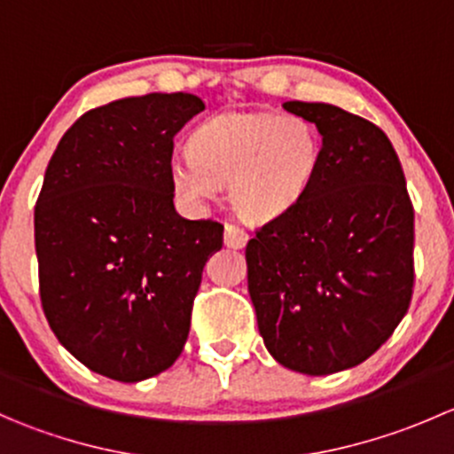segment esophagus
I'll list each match as a JSON object with an SVG mask.
<instances>
[{
    "mask_svg": "<svg viewBox=\"0 0 454 454\" xmlns=\"http://www.w3.org/2000/svg\"><path fill=\"white\" fill-rule=\"evenodd\" d=\"M223 241H226L228 248H244L246 241H248V232L239 223L231 222L226 223V231H223Z\"/></svg>",
    "mask_w": 454,
    "mask_h": 454,
    "instance_id": "esophagus-1",
    "label": "esophagus"
}]
</instances>
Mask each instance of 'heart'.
Listing matches in <instances>:
<instances>
[{
  "instance_id": "b5f03b06",
  "label": "heart",
  "mask_w": 454,
  "mask_h": 454,
  "mask_svg": "<svg viewBox=\"0 0 454 454\" xmlns=\"http://www.w3.org/2000/svg\"><path fill=\"white\" fill-rule=\"evenodd\" d=\"M191 160L171 164L180 198L204 201L231 184L232 204L244 217L286 213L312 184L323 142L309 121L278 114H223L198 127Z\"/></svg>"
}]
</instances>
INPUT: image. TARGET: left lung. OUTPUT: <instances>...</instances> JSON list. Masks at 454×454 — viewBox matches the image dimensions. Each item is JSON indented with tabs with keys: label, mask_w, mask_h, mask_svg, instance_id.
<instances>
[{
	"label": "left lung",
	"mask_w": 454,
	"mask_h": 454,
	"mask_svg": "<svg viewBox=\"0 0 454 454\" xmlns=\"http://www.w3.org/2000/svg\"><path fill=\"white\" fill-rule=\"evenodd\" d=\"M323 136L303 198L254 231L248 290L265 347L283 367L329 375L393 336L415 286V210L391 140L327 103H283Z\"/></svg>",
	"instance_id": "left-lung-1"
}]
</instances>
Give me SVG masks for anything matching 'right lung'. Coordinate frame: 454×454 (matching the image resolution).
Listing matches in <instances>:
<instances>
[{"label": "right lung", "instance_id": "add662e5", "mask_svg": "<svg viewBox=\"0 0 454 454\" xmlns=\"http://www.w3.org/2000/svg\"><path fill=\"white\" fill-rule=\"evenodd\" d=\"M204 112L193 94H146L85 112L45 168L35 206L41 308L87 369L140 382L180 358L223 223L176 213L173 138Z\"/></svg>", "mask_w": 454, "mask_h": 454}]
</instances>
